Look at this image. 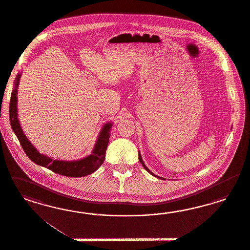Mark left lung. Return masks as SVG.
I'll return each mask as SVG.
<instances>
[{
	"label": "left lung",
	"mask_w": 250,
	"mask_h": 250,
	"mask_svg": "<svg viewBox=\"0 0 250 250\" xmlns=\"http://www.w3.org/2000/svg\"><path fill=\"white\" fill-rule=\"evenodd\" d=\"M138 157H139V161H140V162H141V164H142V166L144 167L145 169H146V171H147V172H149V173H150V174L153 175V176H155V174H154V173H153V172H151V171H150V170H149V169H148V168H147V167H146V165H145L144 162H143V160H142V158H141V155H140V153H139V154H138ZM157 177H158V176H157ZM158 178H159V179H160V180H164V179H162V178H160V177H158Z\"/></svg>",
	"instance_id": "obj_1"
}]
</instances>
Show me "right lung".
Wrapping results in <instances>:
<instances>
[{"label": "right lung", "mask_w": 250, "mask_h": 250, "mask_svg": "<svg viewBox=\"0 0 250 250\" xmlns=\"http://www.w3.org/2000/svg\"><path fill=\"white\" fill-rule=\"evenodd\" d=\"M20 77L21 74L17 75L15 80V90H13L12 92L9 106V116L11 126L17 136L26 156L36 164L47 167L53 172L67 177L79 178L94 172L99 167L104 163L105 159L106 148L111 136L110 129L112 127V125L109 123L104 126L99 136L98 140L94 146L92 154L89 157L76 161H62L47 158L46 156L40 154L35 148V146H33V145L31 144L30 141L24 136L23 130L21 128L19 121L17 119V87L19 84Z\"/></svg>", "instance_id": "obj_1"}]
</instances>
